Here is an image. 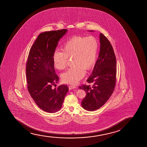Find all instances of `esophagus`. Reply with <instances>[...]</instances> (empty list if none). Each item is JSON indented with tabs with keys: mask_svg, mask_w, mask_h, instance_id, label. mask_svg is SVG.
Instances as JSON below:
<instances>
[{
	"mask_svg": "<svg viewBox=\"0 0 147 147\" xmlns=\"http://www.w3.org/2000/svg\"><path fill=\"white\" fill-rule=\"evenodd\" d=\"M76 88V87L75 86H71V85H70V86H69V90H72V89Z\"/></svg>",
	"mask_w": 147,
	"mask_h": 147,
	"instance_id": "34e87169",
	"label": "esophagus"
}]
</instances>
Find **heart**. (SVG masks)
Masks as SVG:
<instances>
[{
	"label": "heart",
	"mask_w": 147,
	"mask_h": 147,
	"mask_svg": "<svg viewBox=\"0 0 147 147\" xmlns=\"http://www.w3.org/2000/svg\"><path fill=\"white\" fill-rule=\"evenodd\" d=\"M98 49V43L92 37L75 36L67 41L63 51L56 50L53 55L55 68H66L68 58H72L74 65L61 74L63 82L76 84L84 76L86 69L89 70L95 64Z\"/></svg>",
	"instance_id": "heart-1"
}]
</instances>
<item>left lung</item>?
Returning a JSON list of instances; mask_svg holds the SVG:
<instances>
[{"label": "left lung", "instance_id": "left-lung-1", "mask_svg": "<svg viewBox=\"0 0 147 147\" xmlns=\"http://www.w3.org/2000/svg\"><path fill=\"white\" fill-rule=\"evenodd\" d=\"M99 39L100 48L98 58L92 74L87 80L92 85H83L79 87L86 93L82 101V107L90 111L98 109L107 102L113 94L116 82L117 61L113 47L101 33Z\"/></svg>", "mask_w": 147, "mask_h": 147}]
</instances>
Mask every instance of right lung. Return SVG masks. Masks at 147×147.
Returning a JSON list of instances; mask_svg holds the SVG:
<instances>
[{"mask_svg":"<svg viewBox=\"0 0 147 147\" xmlns=\"http://www.w3.org/2000/svg\"><path fill=\"white\" fill-rule=\"evenodd\" d=\"M67 31L63 29L40 33L30 48L26 62L28 92L38 107L47 113L60 109L69 90L65 85L52 88L59 79L55 73L53 55L59 41Z\"/></svg>","mask_w":147,"mask_h":147,"instance_id":"1","label":"right lung"}]
</instances>
